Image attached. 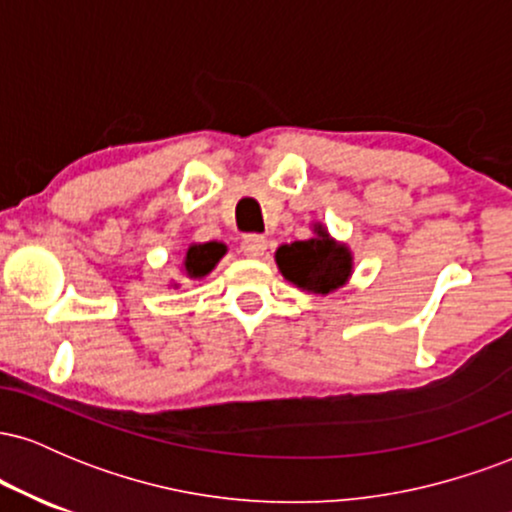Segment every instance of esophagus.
I'll list each match as a JSON object with an SVG mask.
<instances>
[{
  "instance_id": "obj_1",
  "label": "esophagus",
  "mask_w": 512,
  "mask_h": 512,
  "mask_svg": "<svg viewBox=\"0 0 512 512\" xmlns=\"http://www.w3.org/2000/svg\"><path fill=\"white\" fill-rule=\"evenodd\" d=\"M240 248H243V252L248 257H262L264 252H267V238L257 236V233H250V236L243 238Z\"/></svg>"
}]
</instances>
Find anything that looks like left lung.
<instances>
[{
	"mask_svg": "<svg viewBox=\"0 0 512 512\" xmlns=\"http://www.w3.org/2000/svg\"><path fill=\"white\" fill-rule=\"evenodd\" d=\"M313 238L279 245L274 252L281 276L296 289L327 296L349 284L354 274V252L327 231L322 221H313Z\"/></svg>",
	"mask_w": 512,
	"mask_h": 512,
	"instance_id": "obj_1",
	"label": "left lung"
}]
</instances>
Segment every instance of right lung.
I'll list each match as a JSON object with an SVG mask.
<instances>
[{
  "mask_svg": "<svg viewBox=\"0 0 512 512\" xmlns=\"http://www.w3.org/2000/svg\"><path fill=\"white\" fill-rule=\"evenodd\" d=\"M226 243L221 240H209V243H190V248L185 250V257L178 264L180 274L190 281H199L204 276L211 274V269L221 262V257L226 255ZM168 286L180 289V281H170Z\"/></svg>",
  "mask_w": 512,
  "mask_h": 512,
  "instance_id": "add662e5",
  "label": "right lung"
}]
</instances>
